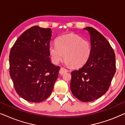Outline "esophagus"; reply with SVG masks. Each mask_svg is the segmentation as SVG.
<instances>
[{"label": "esophagus", "instance_id": "1", "mask_svg": "<svg viewBox=\"0 0 125 125\" xmlns=\"http://www.w3.org/2000/svg\"><path fill=\"white\" fill-rule=\"evenodd\" d=\"M68 72V69H65V68H64L61 67L60 68V69L59 73L60 74L62 75V74H64V73H65Z\"/></svg>", "mask_w": 125, "mask_h": 125}]
</instances>
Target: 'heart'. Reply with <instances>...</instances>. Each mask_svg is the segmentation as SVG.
I'll list each match as a JSON object with an SVG mask.
<instances>
[{"label":"heart","instance_id":"heart-1","mask_svg":"<svg viewBox=\"0 0 125 125\" xmlns=\"http://www.w3.org/2000/svg\"><path fill=\"white\" fill-rule=\"evenodd\" d=\"M49 54L54 64H58L65 57V63L74 68L81 67L89 60L92 45L88 40L70 33L58 37L54 44L49 45Z\"/></svg>","mask_w":125,"mask_h":125}]
</instances>
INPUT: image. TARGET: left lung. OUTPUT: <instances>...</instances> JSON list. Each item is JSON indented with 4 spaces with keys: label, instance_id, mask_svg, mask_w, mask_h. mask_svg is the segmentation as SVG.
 Instances as JSON below:
<instances>
[{
    "label": "left lung",
    "instance_id": "8db88e82",
    "mask_svg": "<svg viewBox=\"0 0 125 125\" xmlns=\"http://www.w3.org/2000/svg\"><path fill=\"white\" fill-rule=\"evenodd\" d=\"M90 35L92 54L88 62L71 72V89L83 102H91L106 93L115 73V56L106 39L90 27L83 28Z\"/></svg>",
    "mask_w": 125,
    "mask_h": 125
}]
</instances>
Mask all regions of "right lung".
Segmentation results:
<instances>
[{"instance_id": "right-lung-1", "label": "right lung", "mask_w": 125, "mask_h": 125, "mask_svg": "<svg viewBox=\"0 0 125 125\" xmlns=\"http://www.w3.org/2000/svg\"><path fill=\"white\" fill-rule=\"evenodd\" d=\"M51 28L33 26L17 39L10 53V74L21 98L40 102L52 93L60 67L51 62Z\"/></svg>"}]
</instances>
